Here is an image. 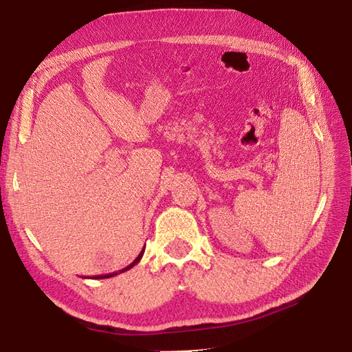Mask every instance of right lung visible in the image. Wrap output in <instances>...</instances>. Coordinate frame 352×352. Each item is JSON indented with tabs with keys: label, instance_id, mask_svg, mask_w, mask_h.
I'll list each match as a JSON object with an SVG mask.
<instances>
[{
	"label": "right lung",
	"instance_id": "obj_1",
	"mask_svg": "<svg viewBox=\"0 0 352 352\" xmlns=\"http://www.w3.org/2000/svg\"><path fill=\"white\" fill-rule=\"evenodd\" d=\"M144 251H145V247L142 248V251L140 252V255H138V257L135 258V261L132 263V264H129V265H127V267H124V269H122L119 273H123V272H126V270H129V269H132L133 267V265L135 264H138V263H140L141 261V258H142V255H144ZM119 273H117V272H114V273H110V274H104V276H94V278L92 279H109V278H113V276H116V274H119Z\"/></svg>",
	"mask_w": 352,
	"mask_h": 352
}]
</instances>
